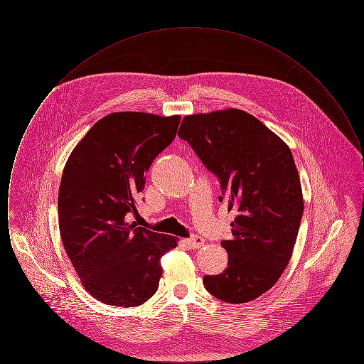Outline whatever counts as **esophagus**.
Returning <instances> with one entry per match:
<instances>
[{
    "instance_id": "34e87169",
    "label": "esophagus",
    "mask_w": 364,
    "mask_h": 364,
    "mask_svg": "<svg viewBox=\"0 0 364 364\" xmlns=\"http://www.w3.org/2000/svg\"><path fill=\"white\" fill-rule=\"evenodd\" d=\"M187 242L193 248H199V247H202L205 244V239L202 236H199V235H192L190 239L187 240Z\"/></svg>"
}]
</instances>
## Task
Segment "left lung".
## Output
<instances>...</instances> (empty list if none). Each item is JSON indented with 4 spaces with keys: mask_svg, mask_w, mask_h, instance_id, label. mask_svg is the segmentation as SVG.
<instances>
[{
    "mask_svg": "<svg viewBox=\"0 0 364 364\" xmlns=\"http://www.w3.org/2000/svg\"><path fill=\"white\" fill-rule=\"evenodd\" d=\"M178 138L218 177L220 202L237 211L232 239L221 242L228 267L205 276V288L230 304L251 301L277 282L292 257L304 210L292 153L263 122L239 109L187 116Z\"/></svg>",
    "mask_w": 364,
    "mask_h": 364,
    "instance_id": "obj_1",
    "label": "left lung"
}]
</instances>
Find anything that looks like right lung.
<instances>
[{
  "label": "right lung",
  "mask_w": 364,
  "mask_h": 364,
  "mask_svg": "<svg viewBox=\"0 0 364 364\" xmlns=\"http://www.w3.org/2000/svg\"><path fill=\"white\" fill-rule=\"evenodd\" d=\"M180 116L120 112L95 122L73 149L58 191L64 248L87 292L136 307L156 294L161 257L176 237L129 224L154 158L176 138Z\"/></svg>",
  "instance_id": "add662e5"
}]
</instances>
